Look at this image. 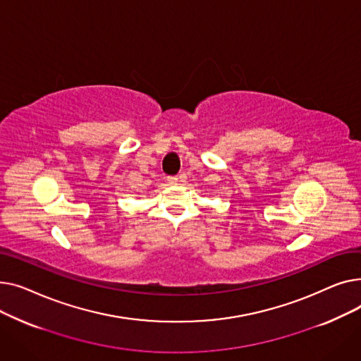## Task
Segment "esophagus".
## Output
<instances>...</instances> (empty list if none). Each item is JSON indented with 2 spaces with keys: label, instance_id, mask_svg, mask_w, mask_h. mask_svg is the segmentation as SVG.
Instances as JSON below:
<instances>
[{
  "label": "esophagus",
  "instance_id": "1",
  "mask_svg": "<svg viewBox=\"0 0 361 361\" xmlns=\"http://www.w3.org/2000/svg\"><path fill=\"white\" fill-rule=\"evenodd\" d=\"M166 181H168V184H169V185H176V184H178V178H177V177H174V176L168 177V178H166Z\"/></svg>",
  "mask_w": 361,
  "mask_h": 361
}]
</instances>
